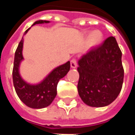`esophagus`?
I'll use <instances>...</instances> for the list:
<instances>
[{"label": "esophagus", "mask_w": 135, "mask_h": 135, "mask_svg": "<svg viewBox=\"0 0 135 135\" xmlns=\"http://www.w3.org/2000/svg\"><path fill=\"white\" fill-rule=\"evenodd\" d=\"M70 64H71V67L73 68V69H74V68H76V66H77V63H76V59H71L70 61Z\"/></svg>", "instance_id": "34e87169"}]
</instances>
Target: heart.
Listing matches in <instances>:
<instances>
[{
	"mask_svg": "<svg viewBox=\"0 0 135 135\" xmlns=\"http://www.w3.org/2000/svg\"><path fill=\"white\" fill-rule=\"evenodd\" d=\"M85 35L88 36V43L90 47H95L103 40V33L100 30H94L92 32H87Z\"/></svg>",
	"mask_w": 135,
	"mask_h": 135,
	"instance_id": "b5f03b06",
	"label": "heart"
}]
</instances>
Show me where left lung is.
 I'll use <instances>...</instances> for the list:
<instances>
[{
  "label": "left lung",
  "mask_w": 135,
  "mask_h": 135,
  "mask_svg": "<svg viewBox=\"0 0 135 135\" xmlns=\"http://www.w3.org/2000/svg\"><path fill=\"white\" fill-rule=\"evenodd\" d=\"M122 56L116 38L109 37L79 59L77 89L85 104L104 107L116 100L124 80Z\"/></svg>",
  "instance_id": "obj_1"
}]
</instances>
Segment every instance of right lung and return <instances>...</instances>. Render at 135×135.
I'll return each mask as SVG.
<instances>
[{"mask_svg": "<svg viewBox=\"0 0 135 135\" xmlns=\"http://www.w3.org/2000/svg\"><path fill=\"white\" fill-rule=\"evenodd\" d=\"M50 23L49 21L39 20L34 23L37 24ZM30 27L25 31L24 35L27 33ZM24 36L16 48L14 56L13 68V86L17 95L26 105L35 109L43 108L50 105L57 95V85L59 79L64 77L70 70V61L59 66L50 71L43 80L37 84H30L26 82L19 73L21 62L24 60L22 55Z\"/></svg>", "mask_w": 135, "mask_h": 135, "instance_id": "right-lung-1", "label": "right lung"}]
</instances>
